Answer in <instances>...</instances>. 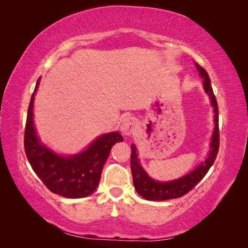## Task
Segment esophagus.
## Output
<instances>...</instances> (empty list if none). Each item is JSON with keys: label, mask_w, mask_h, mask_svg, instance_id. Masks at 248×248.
Returning a JSON list of instances; mask_svg holds the SVG:
<instances>
[{"label": "esophagus", "mask_w": 248, "mask_h": 248, "mask_svg": "<svg viewBox=\"0 0 248 248\" xmlns=\"http://www.w3.org/2000/svg\"><path fill=\"white\" fill-rule=\"evenodd\" d=\"M135 129V119L131 116H127L123 119V123H121V132L124 135H131L133 133Z\"/></svg>", "instance_id": "1"}]
</instances>
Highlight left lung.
<instances>
[{"label": "left lung", "instance_id": "1", "mask_svg": "<svg viewBox=\"0 0 248 248\" xmlns=\"http://www.w3.org/2000/svg\"><path fill=\"white\" fill-rule=\"evenodd\" d=\"M195 67H196L197 71L199 72V76L203 78V89L205 93H207L210 98V102H211L214 112V130L211 143H210V150L208 152V156L202 164H199L195 170L189 171L183 177L175 179V180L171 181L161 182L152 179L148 173L146 172V170L140 163L136 147L134 144H132V146H131V171H132L133 184L136 192L147 200H156V202H161V200L173 199L183 196V195L188 193L200 180H202L205 176V173L210 170V167L213 165L215 159H217L219 147L218 107L217 98H215L213 93L211 81H210V78L207 71H205L202 66H199L197 62H195Z\"/></svg>", "mask_w": 248, "mask_h": 248}]
</instances>
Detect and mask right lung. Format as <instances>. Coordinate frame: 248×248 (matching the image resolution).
<instances>
[{"label":"right lung","mask_w":248,"mask_h":248,"mask_svg":"<svg viewBox=\"0 0 248 248\" xmlns=\"http://www.w3.org/2000/svg\"><path fill=\"white\" fill-rule=\"evenodd\" d=\"M40 83H36L26 117L24 149L26 157L41 181L52 193L67 198H83L93 194L99 184L102 168L112 147L123 141L117 131L102 134L85 150L72 155H62L41 143L34 125V100Z\"/></svg>","instance_id":"1"}]
</instances>
